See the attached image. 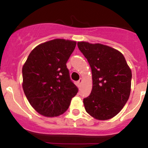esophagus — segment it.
Wrapping results in <instances>:
<instances>
[{"instance_id":"obj_1","label":"esophagus","mask_w":148,"mask_h":148,"mask_svg":"<svg viewBox=\"0 0 148 148\" xmlns=\"http://www.w3.org/2000/svg\"><path fill=\"white\" fill-rule=\"evenodd\" d=\"M82 81H83V79L81 78V79H80L79 81H78V84H79L80 86V85L81 84V83H82Z\"/></svg>"}]
</instances>
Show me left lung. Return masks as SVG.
Segmentation results:
<instances>
[{"mask_svg":"<svg viewBox=\"0 0 148 148\" xmlns=\"http://www.w3.org/2000/svg\"><path fill=\"white\" fill-rule=\"evenodd\" d=\"M92 74V89L84 99L86 111L97 120H108L123 109L130 95L132 71L120 51L101 44L77 43Z\"/></svg>","mask_w":148,"mask_h":148,"instance_id":"left-lung-1","label":"left lung"}]
</instances>
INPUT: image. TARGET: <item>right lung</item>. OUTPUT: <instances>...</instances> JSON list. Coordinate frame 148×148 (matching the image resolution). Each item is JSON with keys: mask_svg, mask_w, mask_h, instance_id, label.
I'll return each mask as SVG.
<instances>
[{"mask_svg": "<svg viewBox=\"0 0 148 148\" xmlns=\"http://www.w3.org/2000/svg\"><path fill=\"white\" fill-rule=\"evenodd\" d=\"M76 45V42L63 39L45 42L30 52L23 64V91L40 114L47 117L62 114L77 94L78 88L66 65Z\"/></svg>", "mask_w": 148, "mask_h": 148, "instance_id": "right-lung-1", "label": "right lung"}]
</instances>
